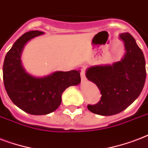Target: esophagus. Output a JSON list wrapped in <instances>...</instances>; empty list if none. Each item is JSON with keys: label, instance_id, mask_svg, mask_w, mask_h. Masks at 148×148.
<instances>
[{"label": "esophagus", "instance_id": "esophagus-1", "mask_svg": "<svg viewBox=\"0 0 148 148\" xmlns=\"http://www.w3.org/2000/svg\"><path fill=\"white\" fill-rule=\"evenodd\" d=\"M81 78H82V82H84L86 81V77H85V71H84V68H82L81 70Z\"/></svg>", "mask_w": 148, "mask_h": 148}]
</instances>
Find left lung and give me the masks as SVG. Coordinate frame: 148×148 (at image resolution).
<instances>
[{
  "mask_svg": "<svg viewBox=\"0 0 148 148\" xmlns=\"http://www.w3.org/2000/svg\"><path fill=\"white\" fill-rule=\"evenodd\" d=\"M119 39L126 51L119 61L86 70L88 80L96 84L101 94L98 104L88 106L95 114L112 116L121 112L138 98L144 86L146 68L143 52L128 32L119 34Z\"/></svg>",
  "mask_w": 148,
  "mask_h": 148,
  "instance_id": "1",
  "label": "left lung"
}]
</instances>
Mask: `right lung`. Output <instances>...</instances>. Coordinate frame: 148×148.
I'll return each instance as SVG.
<instances>
[{"instance_id":"right-lung-1","label":"right lung","mask_w":148,"mask_h":148,"mask_svg":"<svg viewBox=\"0 0 148 148\" xmlns=\"http://www.w3.org/2000/svg\"><path fill=\"white\" fill-rule=\"evenodd\" d=\"M43 33L30 31L23 34L8 52L3 65L4 84L9 98L19 109L37 116L55 111L61 103L63 92L81 83L79 70L54 71L43 77L25 71L21 59L23 49L30 40Z\"/></svg>"}]
</instances>
